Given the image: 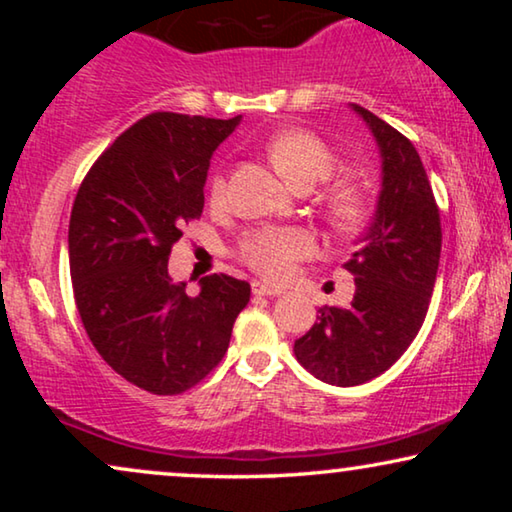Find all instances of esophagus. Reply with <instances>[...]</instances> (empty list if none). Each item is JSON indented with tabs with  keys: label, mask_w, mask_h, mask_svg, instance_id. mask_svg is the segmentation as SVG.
Listing matches in <instances>:
<instances>
[{
	"label": "esophagus",
	"mask_w": 512,
	"mask_h": 512,
	"mask_svg": "<svg viewBox=\"0 0 512 512\" xmlns=\"http://www.w3.org/2000/svg\"><path fill=\"white\" fill-rule=\"evenodd\" d=\"M251 291L256 293V296H279L282 289H277V286H268L263 282H251Z\"/></svg>",
	"instance_id": "34e87169"
}]
</instances>
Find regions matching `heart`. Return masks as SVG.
<instances>
[{
    "label": "heart",
    "instance_id": "obj_1",
    "mask_svg": "<svg viewBox=\"0 0 512 512\" xmlns=\"http://www.w3.org/2000/svg\"><path fill=\"white\" fill-rule=\"evenodd\" d=\"M268 156L277 172L296 188L314 186L331 177L335 170V156L324 139L307 130H286L268 144ZM226 198V179L212 181V200ZM333 219L347 226L356 219V202L349 195H338L331 205ZM314 242L310 233L300 228H263L247 233L240 240L242 261L261 272L265 279L282 282L293 272L300 258L310 256Z\"/></svg>",
    "mask_w": 512,
    "mask_h": 512
}]
</instances>
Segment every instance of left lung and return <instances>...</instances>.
Instances as JSON below:
<instances>
[{
  "mask_svg": "<svg viewBox=\"0 0 512 512\" xmlns=\"http://www.w3.org/2000/svg\"><path fill=\"white\" fill-rule=\"evenodd\" d=\"M382 156V191L373 223L345 268L354 275L347 307L324 305L296 340L300 366L326 384L356 387L382 375L417 338L440 261V212L422 158L408 137L352 104Z\"/></svg>",
  "mask_w": 512,
  "mask_h": 512,
  "instance_id": "8db88e82",
  "label": "left lung"
}]
</instances>
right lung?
<instances>
[{
  "label": "right lung",
  "mask_w": 512,
  "mask_h": 512,
  "mask_svg": "<svg viewBox=\"0 0 512 512\" xmlns=\"http://www.w3.org/2000/svg\"><path fill=\"white\" fill-rule=\"evenodd\" d=\"M242 116L156 111L90 167L69 216V272L90 342L118 375L158 396L184 394L219 366L251 286L167 272L172 244L205 207L209 158Z\"/></svg>",
  "instance_id": "add662e5"
}]
</instances>
